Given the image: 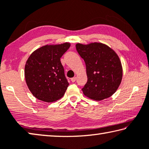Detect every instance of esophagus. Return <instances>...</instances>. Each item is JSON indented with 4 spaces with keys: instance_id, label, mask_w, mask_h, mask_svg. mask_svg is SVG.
<instances>
[{
    "instance_id": "34e87169",
    "label": "esophagus",
    "mask_w": 149,
    "mask_h": 149,
    "mask_svg": "<svg viewBox=\"0 0 149 149\" xmlns=\"http://www.w3.org/2000/svg\"><path fill=\"white\" fill-rule=\"evenodd\" d=\"M75 80H76V77H74L71 79V81H72V82H75Z\"/></svg>"
}]
</instances>
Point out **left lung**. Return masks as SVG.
Wrapping results in <instances>:
<instances>
[{"label": "left lung", "mask_w": 149, "mask_h": 149, "mask_svg": "<svg viewBox=\"0 0 149 149\" xmlns=\"http://www.w3.org/2000/svg\"><path fill=\"white\" fill-rule=\"evenodd\" d=\"M75 47L86 66L88 81L81 89L84 94L97 101L110 97L123 78L121 61L116 52L101 43H77Z\"/></svg>", "instance_id": "8db88e82"}]
</instances>
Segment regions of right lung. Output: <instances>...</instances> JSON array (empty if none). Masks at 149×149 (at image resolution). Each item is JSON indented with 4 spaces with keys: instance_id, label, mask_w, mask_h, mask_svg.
<instances>
[{
    "instance_id": "obj_1",
    "label": "right lung",
    "mask_w": 149,
    "mask_h": 149,
    "mask_svg": "<svg viewBox=\"0 0 149 149\" xmlns=\"http://www.w3.org/2000/svg\"><path fill=\"white\" fill-rule=\"evenodd\" d=\"M70 43L41 47L29 57L25 67L26 85L39 100L53 102L61 98L69 86L60 58Z\"/></svg>"
}]
</instances>
